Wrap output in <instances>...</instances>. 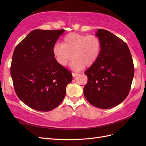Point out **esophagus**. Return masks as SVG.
<instances>
[{"label":"esophagus","instance_id":"34e87169","mask_svg":"<svg viewBox=\"0 0 146 146\" xmlns=\"http://www.w3.org/2000/svg\"><path fill=\"white\" fill-rule=\"evenodd\" d=\"M77 75H78V73H75V72H73V73H72V75H73V77H75Z\"/></svg>","mask_w":146,"mask_h":146}]
</instances>
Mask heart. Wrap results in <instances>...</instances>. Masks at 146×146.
Returning <instances> with one entry per match:
<instances>
[{
	"label": "heart",
	"instance_id": "heart-1",
	"mask_svg": "<svg viewBox=\"0 0 146 146\" xmlns=\"http://www.w3.org/2000/svg\"><path fill=\"white\" fill-rule=\"evenodd\" d=\"M102 41L96 35H85L71 33L64 37L61 44H56L53 48L56 60L62 66L71 63L73 69L80 70L94 65L100 56Z\"/></svg>",
	"mask_w": 146,
	"mask_h": 146
}]
</instances>
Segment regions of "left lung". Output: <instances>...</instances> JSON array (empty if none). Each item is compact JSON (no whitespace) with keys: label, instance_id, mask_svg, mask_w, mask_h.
<instances>
[{"label":"left lung","instance_id":"8db88e82","mask_svg":"<svg viewBox=\"0 0 146 146\" xmlns=\"http://www.w3.org/2000/svg\"><path fill=\"white\" fill-rule=\"evenodd\" d=\"M102 41L97 62L85 74L88 82L83 88L85 98L93 106L107 109L127 97L134 75V66L126 43L107 30L96 34Z\"/></svg>","mask_w":146,"mask_h":146}]
</instances>
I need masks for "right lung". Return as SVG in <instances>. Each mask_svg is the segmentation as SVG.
<instances>
[{"instance_id": "right-lung-1", "label": "right lung", "mask_w": 146, "mask_h": 146, "mask_svg": "<svg viewBox=\"0 0 146 146\" xmlns=\"http://www.w3.org/2000/svg\"><path fill=\"white\" fill-rule=\"evenodd\" d=\"M64 29H35L15 47L11 75L15 94L33 109L48 111L60 105L72 74L56 60L54 44Z\"/></svg>"}]
</instances>
